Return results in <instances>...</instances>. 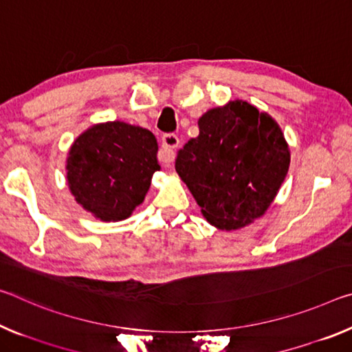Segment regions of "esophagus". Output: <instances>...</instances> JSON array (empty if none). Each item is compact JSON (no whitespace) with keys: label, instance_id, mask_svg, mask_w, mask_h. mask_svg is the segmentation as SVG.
Returning a JSON list of instances; mask_svg holds the SVG:
<instances>
[{"label":"esophagus","instance_id":"esophagus-1","mask_svg":"<svg viewBox=\"0 0 352 352\" xmlns=\"http://www.w3.org/2000/svg\"><path fill=\"white\" fill-rule=\"evenodd\" d=\"M178 144H180V139H178V136L174 135V133H167V135H164L163 139H161V148H163V152H161L160 160L163 161L164 164H170L172 161H174V150L178 147Z\"/></svg>","mask_w":352,"mask_h":352}]
</instances>
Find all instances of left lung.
<instances>
[{
	"label": "left lung",
	"mask_w": 352,
	"mask_h": 352,
	"mask_svg": "<svg viewBox=\"0 0 352 352\" xmlns=\"http://www.w3.org/2000/svg\"><path fill=\"white\" fill-rule=\"evenodd\" d=\"M289 166L283 133L270 114L243 100L217 106L199 119V136L178 150L175 170L205 219L236 230L263 216Z\"/></svg>",
	"instance_id": "left-lung-1"
}]
</instances>
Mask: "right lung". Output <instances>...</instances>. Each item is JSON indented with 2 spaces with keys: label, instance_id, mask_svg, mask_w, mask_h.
Masks as SVG:
<instances>
[{
  "label": "right lung",
  "instance_id": "obj_1",
  "mask_svg": "<svg viewBox=\"0 0 352 352\" xmlns=\"http://www.w3.org/2000/svg\"><path fill=\"white\" fill-rule=\"evenodd\" d=\"M152 131L125 122L94 125L72 144L67 183L82 208L100 221L126 219L160 170Z\"/></svg>",
  "mask_w": 352,
  "mask_h": 352
}]
</instances>
